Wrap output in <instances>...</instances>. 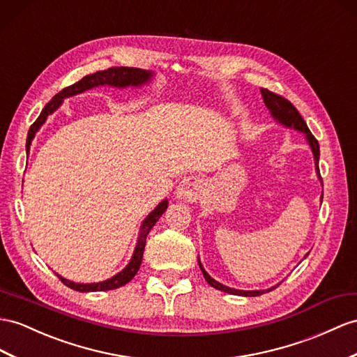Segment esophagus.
Segmentation results:
<instances>
[{"label": "esophagus", "mask_w": 357, "mask_h": 357, "mask_svg": "<svg viewBox=\"0 0 357 357\" xmlns=\"http://www.w3.org/2000/svg\"><path fill=\"white\" fill-rule=\"evenodd\" d=\"M204 182L197 176H187L179 182L176 195L179 199L187 200V202H196L202 193Z\"/></svg>", "instance_id": "1"}]
</instances>
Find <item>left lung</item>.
<instances>
[{
	"label": "left lung",
	"instance_id": "left-lung-1",
	"mask_svg": "<svg viewBox=\"0 0 357 357\" xmlns=\"http://www.w3.org/2000/svg\"><path fill=\"white\" fill-rule=\"evenodd\" d=\"M261 93H262V98H264V102H266V105L268 107V109L271 112L274 119H278V121L280 123H283V125H287L289 128H294V130H298V131L306 134V139H307L310 148H312V152H314L318 178L321 179V175H319V167H318V160H319V144H318V140L315 139L312 134H310L306 122L303 121V117H301L300 113L297 112V108L292 105L288 99H285V98L278 95V93H273V91H270L267 89H262ZM199 267H200V270H202L204 278L206 279V282L209 283V285L217 288V289H220L223 292H227V294L244 296V297H257V296L264 294V292H268V291L276 288V287H274V288H270V289H266V291H240V289H234V288H229V287H225V285H222V283H218L217 280H214L205 271V268L202 267V264H200V262H199Z\"/></svg>",
	"mask_w": 357,
	"mask_h": 357
}]
</instances>
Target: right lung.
Listing matches in <instances>:
<instances>
[{
  "label": "right lung",
  "mask_w": 357,
  "mask_h": 357,
  "mask_svg": "<svg viewBox=\"0 0 357 357\" xmlns=\"http://www.w3.org/2000/svg\"><path fill=\"white\" fill-rule=\"evenodd\" d=\"M152 77L151 72H146L142 69L137 68H108L105 70H99L95 72L91 75H86L84 78H81L79 81H77L75 84H72L69 87H65L61 91L54 96L50 102L45 105V108L42 109L40 116L36 119V122L30 126L29 130V135H26V151L30 149L31 140L34 139L36 131L39 130L40 125L47 121L48 114H51L54 109L59 108V105L63 102V99L68 96H74L77 93H81L87 89H91L95 86H104V84H109V86H116V87H126V86H140L148 83V79ZM167 208V200H162V202L153 209V211L146 217V220L143 222L142 227H140V236L139 241H137L135 250L132 255V259L130 261V264L119 273L116 276H113L112 279H108L105 282H99V283H74L70 280H66L59 276V279L65 283L66 287H69L70 289L74 291H79V292H89V291H108V289H116L121 288L123 285H126L130 282L137 271L140 268L142 264V258H143V252H144V245H146V236H148L149 231L157 223L158 218L162 215V213L166 211Z\"/></svg>",
  "instance_id": "1"
}]
</instances>
